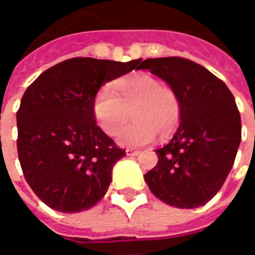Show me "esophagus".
<instances>
[{
  "label": "esophagus",
  "instance_id": "1",
  "mask_svg": "<svg viewBox=\"0 0 255 255\" xmlns=\"http://www.w3.org/2000/svg\"><path fill=\"white\" fill-rule=\"evenodd\" d=\"M139 153H140L139 150H132V149L126 150V154H127L128 157H135V155H138Z\"/></svg>",
  "mask_w": 255,
  "mask_h": 255
}]
</instances>
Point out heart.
<instances>
[{"label":"heart","instance_id":"obj_1","mask_svg":"<svg viewBox=\"0 0 255 255\" xmlns=\"http://www.w3.org/2000/svg\"><path fill=\"white\" fill-rule=\"evenodd\" d=\"M102 87L93 101L95 120L108 135H115L128 122L129 112L135 122L117 133L123 147H142L160 136L171 135L182 117V102L176 91L162 86L153 75L138 72Z\"/></svg>","mask_w":255,"mask_h":255}]
</instances>
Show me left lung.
<instances>
[{"label":"left lung","mask_w":255,"mask_h":255,"mask_svg":"<svg viewBox=\"0 0 255 255\" xmlns=\"http://www.w3.org/2000/svg\"><path fill=\"white\" fill-rule=\"evenodd\" d=\"M138 64V69H149L169 84L182 102L179 128L155 150L158 162L144 180L171 206H203L223 187L241 144L235 98L223 80L187 58H147Z\"/></svg>","instance_id":"obj_1"}]
</instances>
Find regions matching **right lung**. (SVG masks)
<instances>
[{
    "label": "right lung",
    "mask_w": 255,
    "mask_h": 255,
    "mask_svg": "<svg viewBox=\"0 0 255 255\" xmlns=\"http://www.w3.org/2000/svg\"><path fill=\"white\" fill-rule=\"evenodd\" d=\"M136 64L69 58L25 90L16 113L17 154L25 180L49 208L78 213L106 194L113 165L126 151L95 124L93 101L102 84Z\"/></svg>",
    "instance_id": "obj_1"
}]
</instances>
